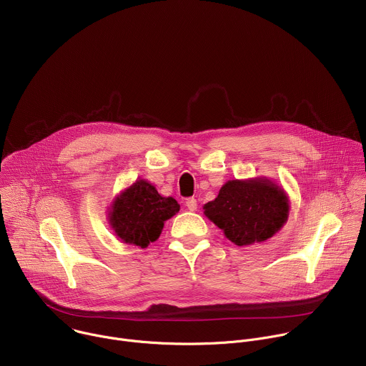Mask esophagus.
Wrapping results in <instances>:
<instances>
[{
  "instance_id": "1",
  "label": "esophagus",
  "mask_w": 366,
  "mask_h": 366,
  "mask_svg": "<svg viewBox=\"0 0 366 366\" xmlns=\"http://www.w3.org/2000/svg\"><path fill=\"white\" fill-rule=\"evenodd\" d=\"M186 206L189 210L194 212L197 209V200L194 197H189V199H186Z\"/></svg>"
}]
</instances>
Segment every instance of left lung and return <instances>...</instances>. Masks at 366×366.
<instances>
[{"label": "left lung", "instance_id": "left-lung-1", "mask_svg": "<svg viewBox=\"0 0 366 366\" xmlns=\"http://www.w3.org/2000/svg\"><path fill=\"white\" fill-rule=\"evenodd\" d=\"M204 214L238 247L262 242L281 229L288 216L285 193L269 180H231Z\"/></svg>", "mask_w": 366, "mask_h": 366}]
</instances>
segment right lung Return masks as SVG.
Here are the masks:
<instances>
[{"instance_id": "1", "label": "right lung", "mask_w": 366, "mask_h": 366, "mask_svg": "<svg viewBox=\"0 0 366 366\" xmlns=\"http://www.w3.org/2000/svg\"><path fill=\"white\" fill-rule=\"evenodd\" d=\"M179 209L173 197H163L153 184L138 180L114 202L111 225L124 242L145 248L160 237L164 222Z\"/></svg>"}]
</instances>
